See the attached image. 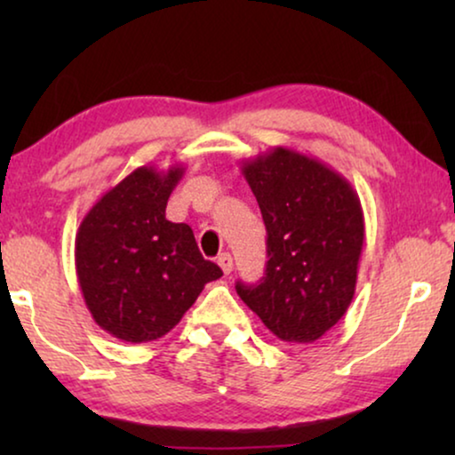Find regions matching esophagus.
<instances>
[{
	"label": "esophagus",
	"instance_id": "esophagus-1",
	"mask_svg": "<svg viewBox=\"0 0 455 455\" xmlns=\"http://www.w3.org/2000/svg\"><path fill=\"white\" fill-rule=\"evenodd\" d=\"M217 265L221 267V271L226 273V275H229V273H232V269H234L232 254H229V252H221L220 257H217Z\"/></svg>",
	"mask_w": 455,
	"mask_h": 455
}]
</instances>
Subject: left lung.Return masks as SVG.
Returning a JSON list of instances; mask_svg holds the SVG:
<instances>
[{"label": "left lung", "mask_w": 455, "mask_h": 455, "mask_svg": "<svg viewBox=\"0 0 455 455\" xmlns=\"http://www.w3.org/2000/svg\"><path fill=\"white\" fill-rule=\"evenodd\" d=\"M263 213L267 269L235 291L282 341L313 344L350 307L364 244V213L352 184L323 161L275 147L242 161Z\"/></svg>", "instance_id": "left-lung-1"}]
</instances>
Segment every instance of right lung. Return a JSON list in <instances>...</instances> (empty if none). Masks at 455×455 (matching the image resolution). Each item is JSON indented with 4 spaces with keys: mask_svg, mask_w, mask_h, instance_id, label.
<instances>
[{
    "mask_svg": "<svg viewBox=\"0 0 455 455\" xmlns=\"http://www.w3.org/2000/svg\"><path fill=\"white\" fill-rule=\"evenodd\" d=\"M182 176L184 165L136 167L80 221L74 263L84 304L97 325L122 341L164 338L204 283L223 275L203 259L190 226L165 220Z\"/></svg>",
    "mask_w": 455,
    "mask_h": 455,
    "instance_id": "obj_1",
    "label": "right lung"
}]
</instances>
